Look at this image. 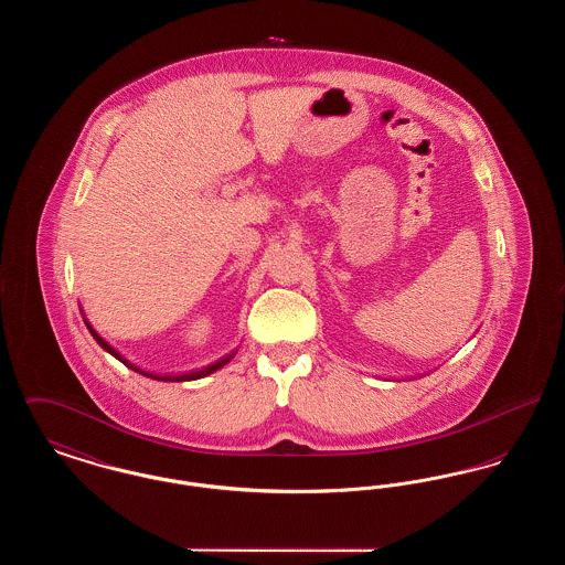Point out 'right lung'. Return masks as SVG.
I'll list each match as a JSON object with an SVG mask.
<instances>
[{
	"instance_id": "1",
	"label": "right lung",
	"mask_w": 565,
	"mask_h": 565,
	"mask_svg": "<svg viewBox=\"0 0 565 565\" xmlns=\"http://www.w3.org/2000/svg\"><path fill=\"white\" fill-rule=\"evenodd\" d=\"M84 323H86L88 332L93 334V339H95V341H97V343H99V345H102L104 350L108 351V353H111V355H114L116 360H120V362H122L125 366H129V369H131V371H135V373H139V375L150 376V379H157V381H194V379H201V376L212 375V373H215L217 369H222V366H224V364H226V362H228V360L233 358V355H226V358L217 360L215 364H210V366H205V369H201V371H194V373H189V375H152V373H146V371H141L139 366H135V364H131L129 360H125V358H122V355H120L118 351L114 350V348L109 345L106 339H102V337H99V334H97V332L93 330V326H90V323L86 322V320H84Z\"/></svg>"
}]
</instances>
